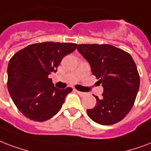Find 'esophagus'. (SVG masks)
Listing matches in <instances>:
<instances>
[{"label":"esophagus","instance_id":"esophagus-1","mask_svg":"<svg viewBox=\"0 0 151 151\" xmlns=\"http://www.w3.org/2000/svg\"><path fill=\"white\" fill-rule=\"evenodd\" d=\"M76 93H78V94H79L81 97H84L85 95H86V93H84V92L79 91H76Z\"/></svg>","mask_w":151,"mask_h":151}]
</instances>
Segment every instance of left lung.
Returning a JSON list of instances; mask_svg holds the SVG:
<instances>
[{"label": "left lung", "mask_w": 151, "mask_h": 151, "mask_svg": "<svg viewBox=\"0 0 151 151\" xmlns=\"http://www.w3.org/2000/svg\"><path fill=\"white\" fill-rule=\"evenodd\" d=\"M77 50L87 60L104 92L95 96V107L86 113L92 120L110 125L123 120L132 108L139 88V75L132 57L109 44H79Z\"/></svg>", "instance_id": "obj_1"}]
</instances>
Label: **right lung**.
<instances>
[{
	"mask_svg": "<svg viewBox=\"0 0 151 151\" xmlns=\"http://www.w3.org/2000/svg\"><path fill=\"white\" fill-rule=\"evenodd\" d=\"M77 47L71 42L35 43L12 56L8 66V89L14 104L26 117L42 122L56 115L72 88H56L49 75L65 55Z\"/></svg>",
	"mask_w": 151,
	"mask_h": 151,
	"instance_id": "obj_1",
	"label": "right lung"
}]
</instances>
